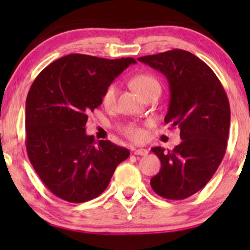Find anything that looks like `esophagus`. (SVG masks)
Segmentation results:
<instances>
[{"label": "esophagus", "instance_id": "esophagus-1", "mask_svg": "<svg viewBox=\"0 0 250 250\" xmlns=\"http://www.w3.org/2000/svg\"><path fill=\"white\" fill-rule=\"evenodd\" d=\"M134 155H138V156H146V155H148V150L143 149V148L135 149V150H134Z\"/></svg>", "mask_w": 250, "mask_h": 250}]
</instances>
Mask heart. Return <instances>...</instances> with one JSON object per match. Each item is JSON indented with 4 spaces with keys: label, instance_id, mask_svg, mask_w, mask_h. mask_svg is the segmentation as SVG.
Wrapping results in <instances>:
<instances>
[{
    "label": "heart",
    "instance_id": "obj_1",
    "mask_svg": "<svg viewBox=\"0 0 250 250\" xmlns=\"http://www.w3.org/2000/svg\"><path fill=\"white\" fill-rule=\"evenodd\" d=\"M131 83L133 85V87H134L142 97L146 93H148L149 91L153 90V88H159L158 81L149 74L135 75V76L132 78ZM117 90L118 87L115 83L109 84L108 86L105 87L104 94H102V104H104V107H111V105L115 104ZM123 133H124L127 138L134 140V141H141V140L145 138V132H143V129L140 128L139 126H136L135 124L126 125L125 127L123 128Z\"/></svg>",
    "mask_w": 250,
    "mask_h": 250
}]
</instances>
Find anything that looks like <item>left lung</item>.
Returning a JSON list of instances; mask_svg holds the SVG:
<instances>
[{"mask_svg": "<svg viewBox=\"0 0 250 250\" xmlns=\"http://www.w3.org/2000/svg\"><path fill=\"white\" fill-rule=\"evenodd\" d=\"M138 60L166 76L170 99L165 123L179 126L182 139L173 150L151 149L162 168L150 184L160 197L186 199L209 182L227 151L231 119L227 93L214 71L188 51L174 49Z\"/></svg>", "mask_w": 250, "mask_h": 250, "instance_id": "1", "label": "left lung"}]
</instances>
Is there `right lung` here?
I'll return each instance as SVG.
<instances>
[{
  "label": "right lung",
  "instance_id": "right-lung-1",
  "mask_svg": "<svg viewBox=\"0 0 250 250\" xmlns=\"http://www.w3.org/2000/svg\"><path fill=\"white\" fill-rule=\"evenodd\" d=\"M133 58L104 59L68 54L39 74L27 95L26 149L32 165L53 194L85 203L104 192L129 151L85 132L90 111L102 104L105 87Z\"/></svg>",
  "mask_w": 250,
  "mask_h": 250
}]
</instances>
